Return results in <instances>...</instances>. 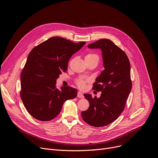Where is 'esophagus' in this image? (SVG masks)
I'll use <instances>...</instances> for the list:
<instances>
[{"label":"esophagus","mask_w":158,"mask_h":158,"mask_svg":"<svg viewBox=\"0 0 158 158\" xmlns=\"http://www.w3.org/2000/svg\"><path fill=\"white\" fill-rule=\"evenodd\" d=\"M77 98H84V95H83V94L81 92V91H79L78 93H77Z\"/></svg>","instance_id":"esophagus-1"}]
</instances>
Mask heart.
<instances>
[{
    "instance_id": "heart-1",
    "label": "heart",
    "mask_w": 158,
    "mask_h": 158,
    "mask_svg": "<svg viewBox=\"0 0 158 158\" xmlns=\"http://www.w3.org/2000/svg\"><path fill=\"white\" fill-rule=\"evenodd\" d=\"M85 60H97L99 61V57L98 55L95 54H88L86 56H85ZM77 85L81 88V89H84L85 87V82L83 80H79L77 82Z\"/></svg>"
}]
</instances>
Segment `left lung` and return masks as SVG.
<instances>
[{"label":"left lung","mask_w":158,"mask_h":158,"mask_svg":"<svg viewBox=\"0 0 158 158\" xmlns=\"http://www.w3.org/2000/svg\"><path fill=\"white\" fill-rule=\"evenodd\" d=\"M87 47L101 50L104 69L93 87L102 92L101 96L93 98L91 94H84L89 107L81 116L89 125L102 127L116 120L124 109L132 88L131 65L126 53L109 39H100Z\"/></svg>","instance_id":"1"}]
</instances>
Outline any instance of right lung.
<instances>
[{
    "mask_svg": "<svg viewBox=\"0 0 158 158\" xmlns=\"http://www.w3.org/2000/svg\"><path fill=\"white\" fill-rule=\"evenodd\" d=\"M85 44L52 37L31 51L20 75V98L32 117L51 121L60 113L65 101L77 96V90L73 87L57 89L56 80L66 72L71 56Z\"/></svg>",
    "mask_w": 158,
    "mask_h": 158,
    "instance_id": "1",
    "label": "right lung"
}]
</instances>
